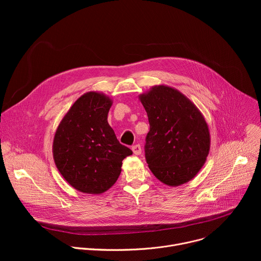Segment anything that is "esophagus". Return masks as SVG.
<instances>
[{
  "label": "esophagus",
  "instance_id": "esophagus-1",
  "mask_svg": "<svg viewBox=\"0 0 261 261\" xmlns=\"http://www.w3.org/2000/svg\"><path fill=\"white\" fill-rule=\"evenodd\" d=\"M132 151L134 155H140L141 154V146L139 144H135L132 146Z\"/></svg>",
  "mask_w": 261,
  "mask_h": 261
}]
</instances>
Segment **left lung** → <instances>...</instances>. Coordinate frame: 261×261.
<instances>
[{
    "label": "left lung",
    "instance_id": "obj_1",
    "mask_svg": "<svg viewBox=\"0 0 261 261\" xmlns=\"http://www.w3.org/2000/svg\"><path fill=\"white\" fill-rule=\"evenodd\" d=\"M150 131L145 159L153 174L176 187L199 172L211 147L207 123L196 105L174 88L159 85L139 95Z\"/></svg>",
    "mask_w": 261,
    "mask_h": 261
}]
</instances>
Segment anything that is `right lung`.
Wrapping results in <instances>:
<instances>
[{"label":"right lung","mask_w":261,"mask_h":261,"mask_svg":"<svg viewBox=\"0 0 261 261\" xmlns=\"http://www.w3.org/2000/svg\"><path fill=\"white\" fill-rule=\"evenodd\" d=\"M111 105L113 100L105 94L88 92L73 103L55 133L53 155L58 170L86 194H102L113 187L122 161L132 155L107 122Z\"/></svg>","instance_id":"right-lung-1"}]
</instances>
